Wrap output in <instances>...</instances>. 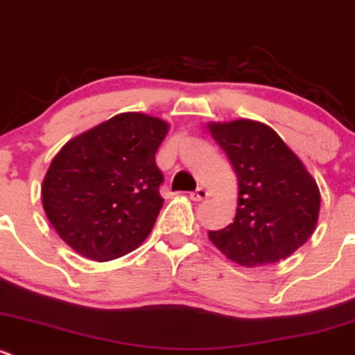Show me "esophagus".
Wrapping results in <instances>:
<instances>
[{"instance_id": "esophagus-1", "label": "esophagus", "mask_w": 355, "mask_h": 355, "mask_svg": "<svg viewBox=\"0 0 355 355\" xmlns=\"http://www.w3.org/2000/svg\"><path fill=\"white\" fill-rule=\"evenodd\" d=\"M189 198L195 200V202H202V200L209 198V191H207L205 188H196L195 191H193L191 195H189Z\"/></svg>"}]
</instances>
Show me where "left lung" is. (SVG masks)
<instances>
[{"label":"left lung","mask_w":355,"mask_h":355,"mask_svg":"<svg viewBox=\"0 0 355 355\" xmlns=\"http://www.w3.org/2000/svg\"><path fill=\"white\" fill-rule=\"evenodd\" d=\"M238 178L234 220L209 240L247 268L292 255L314 233L321 195L300 159L269 125L240 119L209 124Z\"/></svg>","instance_id":"left-lung-1"}]
</instances>
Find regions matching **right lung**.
<instances>
[{
    "label": "right lung",
    "mask_w": 355,
    "mask_h": 355,
    "mask_svg": "<svg viewBox=\"0 0 355 355\" xmlns=\"http://www.w3.org/2000/svg\"><path fill=\"white\" fill-rule=\"evenodd\" d=\"M169 131L162 119L128 112L70 139L44 176L51 226L91 261L122 257L143 243L164 205L155 153Z\"/></svg>",
    "instance_id": "add662e5"
}]
</instances>
